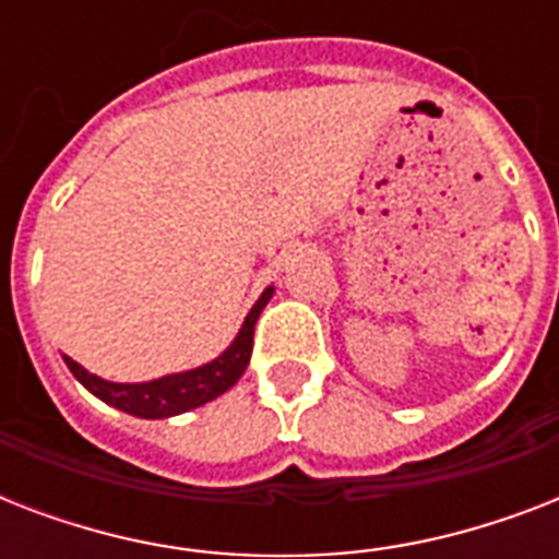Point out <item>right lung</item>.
I'll return each mask as SVG.
<instances>
[{
	"label": "right lung",
	"instance_id": "1",
	"mask_svg": "<svg viewBox=\"0 0 559 559\" xmlns=\"http://www.w3.org/2000/svg\"><path fill=\"white\" fill-rule=\"evenodd\" d=\"M275 287H266L261 298L254 301L249 316L240 324L235 342L228 345L219 357L191 371L165 373L159 380L147 382H112L104 380L98 373L86 371L81 362H74L72 357H63L69 371L74 373V380L81 382L83 389L92 391L95 397L104 400L107 406L127 412V415L147 417V420H162V417L182 415L197 406H205L209 400L219 397L223 391H228L240 377H243L249 357H252V340H254V322L266 305H270Z\"/></svg>",
	"mask_w": 559,
	"mask_h": 559
}]
</instances>
